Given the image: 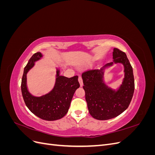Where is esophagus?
<instances>
[{
  "instance_id": "34e87169",
  "label": "esophagus",
  "mask_w": 155,
  "mask_h": 155,
  "mask_svg": "<svg viewBox=\"0 0 155 155\" xmlns=\"http://www.w3.org/2000/svg\"><path fill=\"white\" fill-rule=\"evenodd\" d=\"M78 81H79V84H80V86H81V87H83V79H82L81 76H79V78H78Z\"/></svg>"
}]
</instances>
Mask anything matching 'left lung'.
<instances>
[{
    "mask_svg": "<svg viewBox=\"0 0 155 155\" xmlns=\"http://www.w3.org/2000/svg\"><path fill=\"white\" fill-rule=\"evenodd\" d=\"M112 56L113 61L101 69L87 70L82 74L89 113L96 120H109L122 113L128 108L134 94L133 67L125 53L114 48ZM113 63H121L124 67V80L117 91L108 87L103 81L104 69Z\"/></svg>",
    "mask_w": 155,
    "mask_h": 155,
    "instance_id": "1",
    "label": "left lung"
}]
</instances>
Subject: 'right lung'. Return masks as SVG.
Here are the masks:
<instances>
[{"label": "right lung", "instance_id": "add662e5", "mask_svg": "<svg viewBox=\"0 0 155 155\" xmlns=\"http://www.w3.org/2000/svg\"><path fill=\"white\" fill-rule=\"evenodd\" d=\"M42 56L41 52L34 54L25 67L21 81L22 95L26 105L33 114L45 120H57L67 113L74 94L80 86L78 76L68 78L60 76L59 70L57 69L55 83L52 90L40 97L33 96L28 90L26 74Z\"/></svg>", "mask_w": 155, "mask_h": 155}]
</instances>
